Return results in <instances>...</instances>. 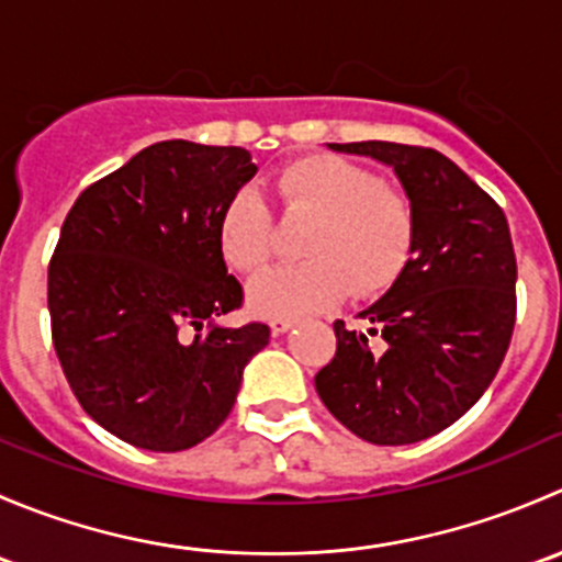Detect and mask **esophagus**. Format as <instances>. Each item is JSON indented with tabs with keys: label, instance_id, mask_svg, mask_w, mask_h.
Here are the masks:
<instances>
[{
	"label": "esophagus",
	"instance_id": "34e87169",
	"mask_svg": "<svg viewBox=\"0 0 562 562\" xmlns=\"http://www.w3.org/2000/svg\"><path fill=\"white\" fill-rule=\"evenodd\" d=\"M269 326H271V334H274V337H280V334H285L288 328L293 326V317H288V315H277V317H271Z\"/></svg>",
	"mask_w": 562,
	"mask_h": 562
}]
</instances>
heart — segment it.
<instances>
[{"instance_id": "heart-1", "label": "heart", "mask_w": 562, "mask_h": 562, "mask_svg": "<svg viewBox=\"0 0 562 562\" xmlns=\"http://www.w3.org/2000/svg\"><path fill=\"white\" fill-rule=\"evenodd\" d=\"M274 187L282 214L313 225L299 247L307 260L274 266L249 282V304L258 313H317L348 291L370 299L394 285L416 236V212L405 192L331 155L291 162ZM217 241L234 269L258 271L277 245L269 203L249 187L234 192L220 214Z\"/></svg>"}]
</instances>
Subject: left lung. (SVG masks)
I'll use <instances>...</instances> for the list:
<instances>
[{"instance_id": "left-lung-1", "label": "left lung", "mask_w": 562, "mask_h": 562, "mask_svg": "<svg viewBox=\"0 0 562 562\" xmlns=\"http://www.w3.org/2000/svg\"><path fill=\"white\" fill-rule=\"evenodd\" d=\"M394 168L416 212L402 274L359 317L334 323L337 353L315 375L334 418L375 446L451 427L497 375L517 321V258L503 209L457 162L424 146L328 144ZM370 336L384 342L372 346Z\"/></svg>"}]
</instances>
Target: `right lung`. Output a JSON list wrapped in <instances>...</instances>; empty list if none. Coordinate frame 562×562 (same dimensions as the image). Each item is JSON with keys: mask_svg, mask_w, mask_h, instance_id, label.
Masks as SVG:
<instances>
[{"mask_svg": "<svg viewBox=\"0 0 562 562\" xmlns=\"http://www.w3.org/2000/svg\"><path fill=\"white\" fill-rule=\"evenodd\" d=\"M258 166L241 146L160 140L94 181L48 266L54 348L83 411L124 443L184 451L228 418L266 323L241 307L217 241L223 206Z\"/></svg>", "mask_w": 562, "mask_h": 562, "instance_id": "1", "label": "right lung"}]
</instances>
